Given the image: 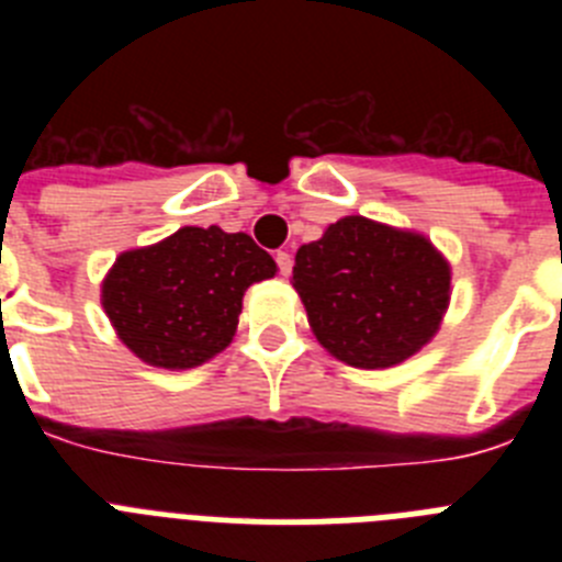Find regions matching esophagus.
Here are the masks:
<instances>
[{
	"mask_svg": "<svg viewBox=\"0 0 562 562\" xmlns=\"http://www.w3.org/2000/svg\"><path fill=\"white\" fill-rule=\"evenodd\" d=\"M276 261H278V270H281V276H290V272H292V256H290V252L278 250Z\"/></svg>",
	"mask_w": 562,
	"mask_h": 562,
	"instance_id": "1",
	"label": "esophagus"
}]
</instances>
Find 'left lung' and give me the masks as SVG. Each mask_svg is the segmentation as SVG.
<instances>
[{
    "instance_id": "8db88e82",
    "label": "left lung",
    "mask_w": 562,
    "mask_h": 562,
    "mask_svg": "<svg viewBox=\"0 0 562 562\" xmlns=\"http://www.w3.org/2000/svg\"><path fill=\"white\" fill-rule=\"evenodd\" d=\"M292 286L331 357L355 369H391L439 331L450 261L422 233L342 216L297 247Z\"/></svg>"
}]
</instances>
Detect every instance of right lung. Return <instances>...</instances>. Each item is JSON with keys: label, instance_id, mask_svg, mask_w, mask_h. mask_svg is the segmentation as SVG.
<instances>
[{"label": "right lung", "instance_id": "add662e5", "mask_svg": "<svg viewBox=\"0 0 562 562\" xmlns=\"http://www.w3.org/2000/svg\"><path fill=\"white\" fill-rule=\"evenodd\" d=\"M278 272L247 233L180 227L114 258L101 304L114 335L148 366L196 369L231 346L247 286Z\"/></svg>", "mask_w": 562, "mask_h": 562}]
</instances>
